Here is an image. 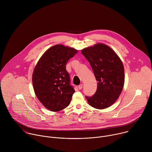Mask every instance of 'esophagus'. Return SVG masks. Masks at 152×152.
<instances>
[{
  "mask_svg": "<svg viewBox=\"0 0 152 152\" xmlns=\"http://www.w3.org/2000/svg\"><path fill=\"white\" fill-rule=\"evenodd\" d=\"M82 86H83V85L82 84H80L79 85H78V88L79 90H81L82 88Z\"/></svg>",
  "mask_w": 152,
  "mask_h": 152,
  "instance_id": "1",
  "label": "esophagus"
}]
</instances>
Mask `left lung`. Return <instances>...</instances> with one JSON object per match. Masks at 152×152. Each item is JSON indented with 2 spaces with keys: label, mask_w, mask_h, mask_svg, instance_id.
<instances>
[{
  "label": "left lung",
  "mask_w": 152,
  "mask_h": 152,
  "mask_svg": "<svg viewBox=\"0 0 152 152\" xmlns=\"http://www.w3.org/2000/svg\"><path fill=\"white\" fill-rule=\"evenodd\" d=\"M81 53L90 64L97 81L95 94L85 97L89 104L96 109L110 107L117 100L124 86V70L121 61L111 48L103 44L85 48Z\"/></svg>",
  "instance_id": "8db88e82"
}]
</instances>
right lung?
Here are the masks:
<instances>
[{
	"instance_id": "right-lung-1",
	"label": "right lung",
	"mask_w": 152,
	"mask_h": 152,
	"mask_svg": "<svg viewBox=\"0 0 152 152\" xmlns=\"http://www.w3.org/2000/svg\"><path fill=\"white\" fill-rule=\"evenodd\" d=\"M77 52L73 48L55 45L42 55L35 67L32 75L35 93L50 111H61L70 103L75 90L66 64Z\"/></svg>"
}]
</instances>
